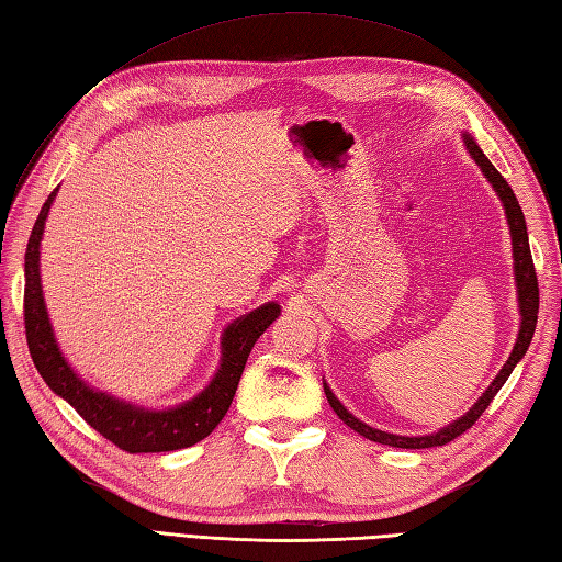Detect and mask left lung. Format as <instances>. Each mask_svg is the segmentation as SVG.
Returning <instances> with one entry per match:
<instances>
[{
    "instance_id": "8db88e82",
    "label": "left lung",
    "mask_w": 562,
    "mask_h": 562,
    "mask_svg": "<svg viewBox=\"0 0 562 562\" xmlns=\"http://www.w3.org/2000/svg\"><path fill=\"white\" fill-rule=\"evenodd\" d=\"M464 145H468L470 155L474 157V161L479 164V169L484 171V176L488 178V183L494 186V190L498 193L503 207H505V216H508V224H510V236H513V257H515V281H517V300H519V314H522V326H519V334H517V344L510 352L508 362L503 364L501 374L494 379V384L486 389V393L482 395L474 403V407L470 409L468 415H462L460 419H456L453 424H448L441 431H436L431 436H395V434H386V431H379L372 429L369 424L360 422L358 417H352L348 409L340 405V401L336 395L328 391V386L324 384V393L328 398V405L334 407V413L344 419L350 429L358 431L360 436L369 441H376V443H384V446H393V448H434V446H446L453 439H458L460 434L468 431L472 424L484 415V409L491 405V401L496 398V393L503 389L505 381L513 374L515 364L525 358V352L531 344V336H533V328H537V314H539V281H537V269H533L531 262V250H529V238H527V224H525V214L522 207H519V202L513 193V188L508 186V181L498 173V169L494 167L486 159V155L479 149V145L470 138V135H464Z\"/></svg>"
}]
</instances>
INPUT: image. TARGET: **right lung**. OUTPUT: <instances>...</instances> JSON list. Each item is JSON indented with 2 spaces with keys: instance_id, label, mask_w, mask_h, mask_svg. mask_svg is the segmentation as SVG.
I'll use <instances>...</instances> for the list:
<instances>
[{
  "instance_id": "obj_1",
  "label": "right lung",
  "mask_w": 562,
  "mask_h": 562,
  "mask_svg": "<svg viewBox=\"0 0 562 562\" xmlns=\"http://www.w3.org/2000/svg\"><path fill=\"white\" fill-rule=\"evenodd\" d=\"M57 190L59 188L52 190V195L40 210L29 238V250H25L23 322L31 358L40 376L54 393L71 403L76 413L94 431H100L106 441H112L126 453H167V450L188 448L207 439L228 413L252 346L267 331L269 324L279 317L281 307L277 303H267L231 324L222 338V367H218L212 384L198 398L173 409H143L116 401L114 395L92 391L61 358L45 310L43 285H40V240H43L45 218Z\"/></svg>"
}]
</instances>
